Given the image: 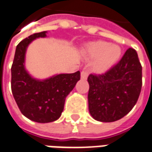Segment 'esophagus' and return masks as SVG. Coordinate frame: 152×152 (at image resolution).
<instances>
[{
	"mask_svg": "<svg viewBox=\"0 0 152 152\" xmlns=\"http://www.w3.org/2000/svg\"><path fill=\"white\" fill-rule=\"evenodd\" d=\"M80 77H81V79L86 80L87 77H88V72L87 71H82L81 73H80Z\"/></svg>",
	"mask_w": 152,
	"mask_h": 152,
	"instance_id": "obj_1",
	"label": "esophagus"
}]
</instances>
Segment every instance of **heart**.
Segmentation results:
<instances>
[{"label": "heart", "instance_id": "1", "mask_svg": "<svg viewBox=\"0 0 152 152\" xmlns=\"http://www.w3.org/2000/svg\"><path fill=\"white\" fill-rule=\"evenodd\" d=\"M86 53L90 58L97 59L94 63V70L98 72H104L119 59L121 48L108 42L96 41L87 45Z\"/></svg>", "mask_w": 152, "mask_h": 152}]
</instances>
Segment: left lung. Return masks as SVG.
I'll return each instance as SVG.
<instances>
[{
	"instance_id": "8db88e82",
	"label": "left lung",
	"mask_w": 152,
	"mask_h": 152,
	"mask_svg": "<svg viewBox=\"0 0 152 152\" xmlns=\"http://www.w3.org/2000/svg\"><path fill=\"white\" fill-rule=\"evenodd\" d=\"M142 67L135 49L129 48L116 65L103 74H91L89 111L95 120L110 123L127 115L139 98Z\"/></svg>"
}]
</instances>
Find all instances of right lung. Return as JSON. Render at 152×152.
<instances>
[{
    "mask_svg": "<svg viewBox=\"0 0 152 152\" xmlns=\"http://www.w3.org/2000/svg\"><path fill=\"white\" fill-rule=\"evenodd\" d=\"M46 31L36 33L22 40L15 49L11 66V91L20 112L37 123L45 124L58 119L64 109L66 97L80 79V73L59 74L39 80L24 69L26 48L34 39L46 37Z\"/></svg>",
    "mask_w": 152,
    "mask_h": 152,
    "instance_id": "right-lung-1",
    "label": "right lung"
}]
</instances>
